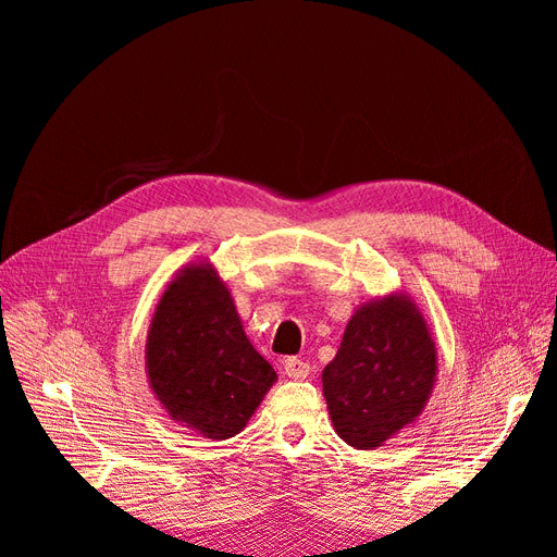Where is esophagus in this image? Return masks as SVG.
Listing matches in <instances>:
<instances>
[{
  "label": "esophagus",
  "instance_id": "1",
  "mask_svg": "<svg viewBox=\"0 0 557 557\" xmlns=\"http://www.w3.org/2000/svg\"><path fill=\"white\" fill-rule=\"evenodd\" d=\"M283 372L288 379H307L309 372H311V367H309V362L299 360V358H288L283 362Z\"/></svg>",
  "mask_w": 557,
  "mask_h": 557
}]
</instances>
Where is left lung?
Listing matches in <instances>:
<instances>
[{
    "label": "left lung",
    "instance_id": "obj_1",
    "mask_svg": "<svg viewBox=\"0 0 557 557\" xmlns=\"http://www.w3.org/2000/svg\"><path fill=\"white\" fill-rule=\"evenodd\" d=\"M436 358L428 320L407 293L364 301L323 369L334 432L352 448L374 450L411 428L434 391Z\"/></svg>",
    "mask_w": 557,
    "mask_h": 557
}]
</instances>
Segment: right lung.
<instances>
[{"label":"right lung","instance_id":"add662e5","mask_svg":"<svg viewBox=\"0 0 557 557\" xmlns=\"http://www.w3.org/2000/svg\"><path fill=\"white\" fill-rule=\"evenodd\" d=\"M146 379L170 420L213 442L239 434L276 383L211 262H188L164 285L146 336Z\"/></svg>","mask_w":557,"mask_h":557}]
</instances>
